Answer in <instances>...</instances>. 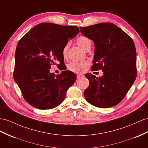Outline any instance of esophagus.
<instances>
[{
  "instance_id": "esophagus-1",
  "label": "esophagus",
  "mask_w": 148,
  "mask_h": 148,
  "mask_svg": "<svg viewBox=\"0 0 148 148\" xmlns=\"http://www.w3.org/2000/svg\"><path fill=\"white\" fill-rule=\"evenodd\" d=\"M83 77V75L81 74H77V79H80Z\"/></svg>"
}]
</instances>
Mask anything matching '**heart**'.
I'll return each instance as SVG.
<instances>
[{
	"mask_svg": "<svg viewBox=\"0 0 148 148\" xmlns=\"http://www.w3.org/2000/svg\"><path fill=\"white\" fill-rule=\"evenodd\" d=\"M77 44L79 46H80L83 50L87 51L90 50L91 47V41L88 37L85 36H81L77 39ZM68 49H69V44H67L62 49V54L64 58H66L67 57ZM88 63L87 62H72L69 64L67 67L69 71L74 72L75 73H81L85 70L86 68L88 67Z\"/></svg>",
	"mask_w": 148,
	"mask_h": 148,
	"instance_id": "b5f03b06",
	"label": "heart"
}]
</instances>
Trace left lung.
<instances>
[{
    "instance_id": "obj_1",
    "label": "left lung",
    "mask_w": 148,
    "mask_h": 148,
    "mask_svg": "<svg viewBox=\"0 0 148 148\" xmlns=\"http://www.w3.org/2000/svg\"><path fill=\"white\" fill-rule=\"evenodd\" d=\"M83 35L95 45L92 71L102 69V77L85 75L89 86L84 90L89 103L101 108L119 104L126 96L137 75L136 51L133 40L112 23H100L80 27Z\"/></svg>"
}]
</instances>
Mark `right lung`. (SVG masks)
<instances>
[{
  "mask_svg": "<svg viewBox=\"0 0 148 148\" xmlns=\"http://www.w3.org/2000/svg\"><path fill=\"white\" fill-rule=\"evenodd\" d=\"M79 32L76 26L41 23L30 30L18 42L14 79L25 100L32 106L51 109L64 101L76 75L64 71L55 75L49 69L56 62L59 67L64 65L62 49Z\"/></svg>",
  "mask_w": 148,
  "mask_h": 148,
  "instance_id": "1",
  "label": "right lung"
}]
</instances>
